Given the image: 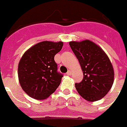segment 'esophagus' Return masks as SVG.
<instances>
[{
  "instance_id": "34e87169",
  "label": "esophagus",
  "mask_w": 127,
  "mask_h": 127,
  "mask_svg": "<svg viewBox=\"0 0 127 127\" xmlns=\"http://www.w3.org/2000/svg\"><path fill=\"white\" fill-rule=\"evenodd\" d=\"M67 74H68V75H70L71 74H72V70H69L68 71V72H67Z\"/></svg>"
}]
</instances>
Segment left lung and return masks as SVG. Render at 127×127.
I'll use <instances>...</instances> for the list:
<instances>
[{
  "label": "left lung",
  "instance_id": "obj_1",
  "mask_svg": "<svg viewBox=\"0 0 127 127\" xmlns=\"http://www.w3.org/2000/svg\"><path fill=\"white\" fill-rule=\"evenodd\" d=\"M69 44L79 62L83 79L75 83L79 94L88 101L100 100L113 85L114 71L108 56L99 46L90 40L70 42Z\"/></svg>",
  "mask_w": 127,
  "mask_h": 127
}]
</instances>
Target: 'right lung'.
I'll use <instances>...</instances> for the list:
<instances>
[{
    "instance_id": "obj_1",
    "label": "right lung",
    "mask_w": 127,
    "mask_h": 127,
    "mask_svg": "<svg viewBox=\"0 0 127 127\" xmlns=\"http://www.w3.org/2000/svg\"><path fill=\"white\" fill-rule=\"evenodd\" d=\"M63 44L62 42H41L22 55L18 68L19 82L31 98L46 99L60 85L63 74L57 72L54 57Z\"/></svg>"
}]
</instances>
